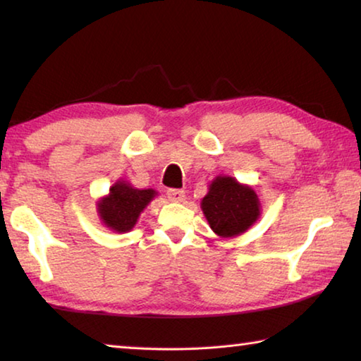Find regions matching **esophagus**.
Instances as JSON below:
<instances>
[{
	"label": "esophagus",
	"instance_id": "esophagus-1",
	"mask_svg": "<svg viewBox=\"0 0 361 361\" xmlns=\"http://www.w3.org/2000/svg\"><path fill=\"white\" fill-rule=\"evenodd\" d=\"M167 197L172 202H183L185 200V191H181V189H169Z\"/></svg>",
	"mask_w": 361,
	"mask_h": 361
}]
</instances>
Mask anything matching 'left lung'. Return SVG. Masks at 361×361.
Segmentation results:
<instances>
[{
  "instance_id": "left-lung-1",
  "label": "left lung",
  "mask_w": 361,
  "mask_h": 361,
  "mask_svg": "<svg viewBox=\"0 0 361 361\" xmlns=\"http://www.w3.org/2000/svg\"><path fill=\"white\" fill-rule=\"evenodd\" d=\"M200 209L213 232L224 239L243 234L261 215L258 194L232 176H216L212 181Z\"/></svg>"
}]
</instances>
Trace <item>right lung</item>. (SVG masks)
I'll list each match as a JSON object with an SVG mask.
<instances>
[{"label": "right lung", "mask_w": 361, "mask_h": 361, "mask_svg": "<svg viewBox=\"0 0 361 361\" xmlns=\"http://www.w3.org/2000/svg\"><path fill=\"white\" fill-rule=\"evenodd\" d=\"M157 195L154 189H135L124 180L109 188L106 197L99 200V216L114 232H129L137 224L140 213Z\"/></svg>", "instance_id": "add662e5"}]
</instances>
